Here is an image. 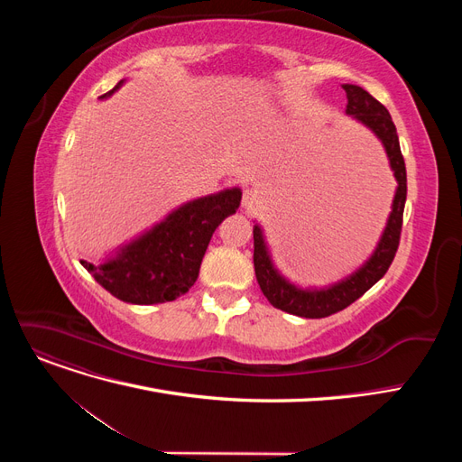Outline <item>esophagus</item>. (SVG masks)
<instances>
[{
	"mask_svg": "<svg viewBox=\"0 0 462 462\" xmlns=\"http://www.w3.org/2000/svg\"><path fill=\"white\" fill-rule=\"evenodd\" d=\"M256 202H258V192H256L254 189H245V190H243V200H241V204H243L245 208H253Z\"/></svg>",
	"mask_w": 462,
	"mask_h": 462,
	"instance_id": "obj_1",
	"label": "esophagus"
}]
</instances>
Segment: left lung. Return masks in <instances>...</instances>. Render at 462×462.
<instances>
[{"label":"left lung","mask_w":462,"mask_h":462,"mask_svg":"<svg viewBox=\"0 0 462 462\" xmlns=\"http://www.w3.org/2000/svg\"><path fill=\"white\" fill-rule=\"evenodd\" d=\"M343 88L346 92V114L353 116L362 125H366L383 143L391 170H393V175L397 179V192L393 199V209H391L387 219V227L375 253L358 272L328 289L302 291L285 282L273 268L268 248H265L263 243L262 229L254 226V272L263 297L275 309L300 318H328L335 312L345 310L348 304L360 299L372 285H375L385 275L391 262L395 258L401 239L402 212L404 202H407V170H404L395 123L391 121L389 111L365 88L355 85H343Z\"/></svg>","instance_id":"left-lung-1"}]
</instances>
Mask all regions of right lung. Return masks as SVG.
Masks as SVG:
<instances>
[{"label":"right lung","mask_w":462,"mask_h":462,"mask_svg":"<svg viewBox=\"0 0 462 462\" xmlns=\"http://www.w3.org/2000/svg\"><path fill=\"white\" fill-rule=\"evenodd\" d=\"M119 85L100 97L111 96ZM241 189L187 202L100 265L80 260L111 295L131 304L179 299L194 285L214 231L241 204Z\"/></svg>","instance_id":"1"}]
</instances>
